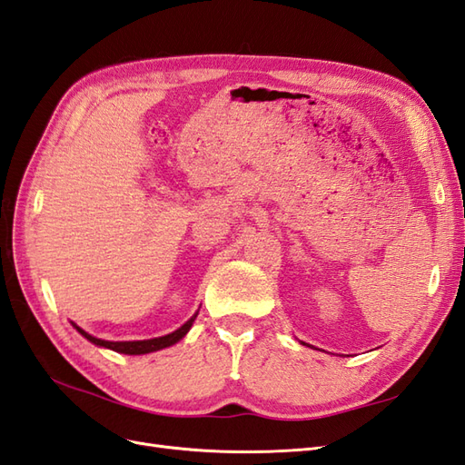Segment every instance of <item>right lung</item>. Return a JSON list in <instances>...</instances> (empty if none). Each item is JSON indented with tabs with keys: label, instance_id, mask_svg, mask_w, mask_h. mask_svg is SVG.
Listing matches in <instances>:
<instances>
[{
	"label": "right lung",
	"instance_id": "right-lung-1",
	"mask_svg": "<svg viewBox=\"0 0 465 465\" xmlns=\"http://www.w3.org/2000/svg\"><path fill=\"white\" fill-rule=\"evenodd\" d=\"M194 318H196V314L190 318L186 324H183L181 328L174 330L173 334H166L163 338H153V340H141V341H105V340H98V338L86 334V331L78 328V326H76V330L86 340H90L92 343H96V346L110 348L114 351L127 353V355H141V353H151V351H157V350H163V348H169V346H173V343H176L178 340H183L186 336V331L190 330V326H193Z\"/></svg>",
	"mask_w": 465,
	"mask_h": 465
}]
</instances>
